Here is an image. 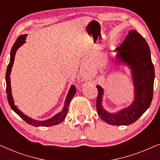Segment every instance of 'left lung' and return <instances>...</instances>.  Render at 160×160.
I'll list each match as a JSON object with an SVG mask.
<instances>
[{"label": "left lung", "mask_w": 160, "mask_h": 160, "mask_svg": "<svg viewBox=\"0 0 160 160\" xmlns=\"http://www.w3.org/2000/svg\"><path fill=\"white\" fill-rule=\"evenodd\" d=\"M117 59L126 62L132 71L135 84V101L130 107L117 113L106 112L101 102L103 90L98 91L96 109L101 119L111 125H129L136 122L150 106L153 98L154 67L151 58L150 49L143 36L136 30L129 32L123 43L117 47Z\"/></svg>", "instance_id": "obj_1"}]
</instances>
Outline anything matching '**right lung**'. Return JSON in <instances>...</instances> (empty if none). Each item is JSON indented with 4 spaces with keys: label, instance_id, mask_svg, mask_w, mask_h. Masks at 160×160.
I'll return each instance as SVG.
<instances>
[{
    "label": "right lung",
    "instance_id": "right-lung-1",
    "mask_svg": "<svg viewBox=\"0 0 160 160\" xmlns=\"http://www.w3.org/2000/svg\"><path fill=\"white\" fill-rule=\"evenodd\" d=\"M26 37H27V35L26 34L22 35V36H19V38L17 39L16 42L14 43V44L13 45L12 51H11L10 61L7 66V69H6V94H7V100H8V104H9L11 108H12V110L14 111L15 113H17V114H18L19 117L24 120V121L27 122L28 124H30V125H32L35 127H49V126L56 125V124H58L59 123H60L61 122H62L65 118V117H66L68 110L69 103L70 102H71V100H72V98H73V96L75 95L76 91V88L74 85L71 86V89H70V90L68 92L66 100H65V106H64V108H63V110L61 111L60 113H59L55 116H54V117L51 118V119L45 120V121H36V120L30 119V118L28 117L27 116L23 114V113H22L21 111L17 108V106L14 104V101H13V98L12 95V89H11L10 73H11V71H12L13 63H14L15 54H16L17 49H18L20 47H22V46L23 45V43L25 42V40Z\"/></svg>",
    "mask_w": 160,
    "mask_h": 160
}]
</instances>
